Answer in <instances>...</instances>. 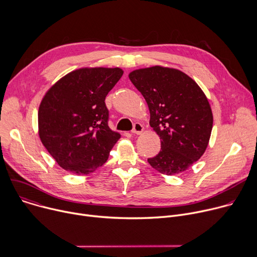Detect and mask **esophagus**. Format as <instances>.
<instances>
[{
  "label": "esophagus",
  "instance_id": "obj_1",
  "mask_svg": "<svg viewBox=\"0 0 257 257\" xmlns=\"http://www.w3.org/2000/svg\"><path fill=\"white\" fill-rule=\"evenodd\" d=\"M143 130H144V128H143L142 124H140V123H135L131 132H132V134H137V135H139V134H141V133L143 132Z\"/></svg>",
  "mask_w": 257,
  "mask_h": 257
}]
</instances>
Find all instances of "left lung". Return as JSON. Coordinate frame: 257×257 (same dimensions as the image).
I'll return each mask as SVG.
<instances>
[{"label": "left lung", "mask_w": 257, "mask_h": 257, "mask_svg": "<svg viewBox=\"0 0 257 257\" xmlns=\"http://www.w3.org/2000/svg\"><path fill=\"white\" fill-rule=\"evenodd\" d=\"M129 79L148 102L151 127L161 138V152L148 162L168 176L186 171L209 141L213 119L205 94L192 78L172 68L138 69Z\"/></svg>", "instance_id": "obj_1"}]
</instances>
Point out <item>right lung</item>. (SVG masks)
Returning <instances> with one entry per match:
<instances>
[{
    "label": "right lung",
    "mask_w": 257,
    "mask_h": 257,
    "mask_svg": "<svg viewBox=\"0 0 257 257\" xmlns=\"http://www.w3.org/2000/svg\"><path fill=\"white\" fill-rule=\"evenodd\" d=\"M123 75L120 68H82L56 82L39 108V134L61 168L88 175L101 167L120 134L108 127L104 99Z\"/></svg>",
    "instance_id": "add662e5"
}]
</instances>
